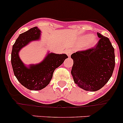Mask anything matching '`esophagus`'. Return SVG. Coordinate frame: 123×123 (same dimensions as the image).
I'll use <instances>...</instances> for the list:
<instances>
[{
    "label": "esophagus",
    "mask_w": 123,
    "mask_h": 123,
    "mask_svg": "<svg viewBox=\"0 0 123 123\" xmlns=\"http://www.w3.org/2000/svg\"><path fill=\"white\" fill-rule=\"evenodd\" d=\"M72 53H73V52H72V50H68L66 51V54H67V55H68L69 57L71 56V55Z\"/></svg>",
    "instance_id": "obj_1"
}]
</instances>
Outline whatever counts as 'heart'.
<instances>
[{
    "label": "heart",
    "instance_id": "1",
    "mask_svg": "<svg viewBox=\"0 0 123 123\" xmlns=\"http://www.w3.org/2000/svg\"><path fill=\"white\" fill-rule=\"evenodd\" d=\"M97 39L95 36L91 34H84L78 37V45L82 46L83 49L92 48L97 44Z\"/></svg>",
    "mask_w": 123,
    "mask_h": 123
}]
</instances>
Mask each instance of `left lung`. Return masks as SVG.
<instances>
[{"label":"left lung","mask_w":123,"mask_h":123,"mask_svg":"<svg viewBox=\"0 0 123 123\" xmlns=\"http://www.w3.org/2000/svg\"><path fill=\"white\" fill-rule=\"evenodd\" d=\"M97 45L71 55L73 65L71 73L75 84L87 91L100 89L112 76L115 65V49L109 39L99 32Z\"/></svg>","instance_id":"8db88e82"}]
</instances>
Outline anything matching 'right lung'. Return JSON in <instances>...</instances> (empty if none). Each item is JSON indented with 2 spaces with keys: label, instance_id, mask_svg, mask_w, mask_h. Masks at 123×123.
Masks as SVG:
<instances>
[{
  "label": "right lung",
  "instance_id": "obj_1",
  "mask_svg": "<svg viewBox=\"0 0 123 123\" xmlns=\"http://www.w3.org/2000/svg\"><path fill=\"white\" fill-rule=\"evenodd\" d=\"M41 31L34 27L19 34L13 44L11 63L14 74L21 84L31 91H40L50 82L53 73L66 58V54H56L47 52L44 60L39 63L26 65L19 58V52L32 41L41 39Z\"/></svg>",
  "mask_w": 123,
  "mask_h": 123
}]
</instances>
